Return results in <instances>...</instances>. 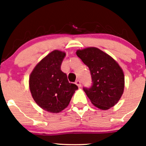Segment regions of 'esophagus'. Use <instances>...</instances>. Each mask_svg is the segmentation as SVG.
Listing matches in <instances>:
<instances>
[{"label":"esophagus","mask_w":146,"mask_h":146,"mask_svg":"<svg viewBox=\"0 0 146 146\" xmlns=\"http://www.w3.org/2000/svg\"><path fill=\"white\" fill-rule=\"evenodd\" d=\"M75 83H76V85H77V86H78V87H81V82H80V81L79 80H76V82H75Z\"/></svg>","instance_id":"34e87169"}]
</instances>
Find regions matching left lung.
Here are the masks:
<instances>
[{"mask_svg":"<svg viewBox=\"0 0 146 146\" xmlns=\"http://www.w3.org/2000/svg\"><path fill=\"white\" fill-rule=\"evenodd\" d=\"M76 54L91 72L92 86L83 90L91 103L101 110L115 105L124 89V74L118 63L96 47L78 50Z\"/></svg>","mask_w":146,"mask_h":146,"instance_id":"obj_1","label":"left lung"}]
</instances>
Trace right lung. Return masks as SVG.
<instances>
[{"label":"right lung","instance_id":"right-lung-1","mask_svg":"<svg viewBox=\"0 0 146 146\" xmlns=\"http://www.w3.org/2000/svg\"><path fill=\"white\" fill-rule=\"evenodd\" d=\"M66 53L55 50L37 64L29 77V88L34 101L50 113L61 112L69 105L78 87L70 83L60 70Z\"/></svg>","mask_w":146,"mask_h":146}]
</instances>
